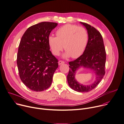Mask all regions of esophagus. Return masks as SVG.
I'll list each match as a JSON object with an SVG mask.
<instances>
[{
    "label": "esophagus",
    "mask_w": 124,
    "mask_h": 124,
    "mask_svg": "<svg viewBox=\"0 0 124 124\" xmlns=\"http://www.w3.org/2000/svg\"><path fill=\"white\" fill-rule=\"evenodd\" d=\"M64 63H65V62H64V61H59L58 62V64H59V65H61L64 64Z\"/></svg>",
    "instance_id": "obj_1"
}]
</instances>
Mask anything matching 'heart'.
<instances>
[{"instance_id":"b5f03b06","label":"heart","mask_w":124,"mask_h":124,"mask_svg":"<svg viewBox=\"0 0 124 124\" xmlns=\"http://www.w3.org/2000/svg\"><path fill=\"white\" fill-rule=\"evenodd\" d=\"M57 37L49 36L48 45L52 53L58 55L64 48L66 51L63 57L77 58L84 52L88 42V33L83 27L75 25L65 24L56 32Z\"/></svg>"}]
</instances>
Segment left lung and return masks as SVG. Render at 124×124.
Instances as JSON below:
<instances>
[{
    "label": "left lung",
    "mask_w": 124,
    "mask_h": 124,
    "mask_svg": "<svg viewBox=\"0 0 124 124\" xmlns=\"http://www.w3.org/2000/svg\"><path fill=\"white\" fill-rule=\"evenodd\" d=\"M86 28L88 33V42L83 54L75 60L69 62V72L67 81L70 88L78 92H88L99 84L105 74L106 54L103 39L99 31L90 25L80 22ZM82 67L93 71L96 80L90 85H83L75 78L77 71Z\"/></svg>",
    "instance_id": "8db88e82"
}]
</instances>
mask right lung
<instances>
[{"label":"right lung","mask_w":124,"mask_h":124,"mask_svg":"<svg viewBox=\"0 0 124 124\" xmlns=\"http://www.w3.org/2000/svg\"><path fill=\"white\" fill-rule=\"evenodd\" d=\"M58 23L42 22L29 27L20 40L17 56L19 76L30 90L41 92L50 86L58 67L50 51L48 38Z\"/></svg>","instance_id":"obj_1"}]
</instances>
